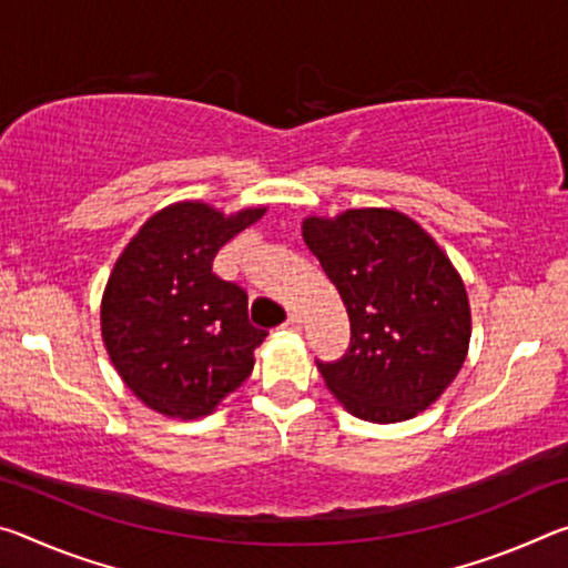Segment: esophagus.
Instances as JSON below:
<instances>
[{"instance_id": "1", "label": "esophagus", "mask_w": 568, "mask_h": 568, "mask_svg": "<svg viewBox=\"0 0 568 568\" xmlns=\"http://www.w3.org/2000/svg\"><path fill=\"white\" fill-rule=\"evenodd\" d=\"M285 328L287 331H301L303 328V321H301V315H297V313H291V315H287V321H285Z\"/></svg>"}]
</instances>
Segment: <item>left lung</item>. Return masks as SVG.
<instances>
[{
    "label": "left lung",
    "mask_w": 568,
    "mask_h": 568,
    "mask_svg": "<svg viewBox=\"0 0 568 568\" xmlns=\"http://www.w3.org/2000/svg\"><path fill=\"white\" fill-rule=\"evenodd\" d=\"M303 240L338 287L351 345L315 361L325 386L353 416L398 423L426 410L466 361V287L434 237L396 210L307 217Z\"/></svg>",
    "instance_id": "obj_1"
}]
</instances>
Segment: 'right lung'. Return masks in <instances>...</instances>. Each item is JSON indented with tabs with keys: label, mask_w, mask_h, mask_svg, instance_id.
<instances>
[{
	"label": "right lung",
	"mask_w": 568,
	"mask_h": 568,
	"mask_svg": "<svg viewBox=\"0 0 568 568\" xmlns=\"http://www.w3.org/2000/svg\"><path fill=\"white\" fill-rule=\"evenodd\" d=\"M225 217L205 203L152 215L104 287L102 338L134 396L172 418L207 416L253 373L265 331L247 321V293L213 273L217 250L263 217Z\"/></svg>",
	"instance_id": "1"
}]
</instances>
